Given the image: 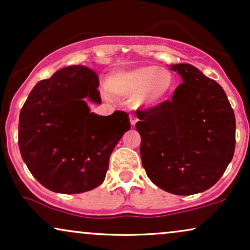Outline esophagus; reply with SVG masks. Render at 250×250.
Wrapping results in <instances>:
<instances>
[{
  "mask_svg": "<svg viewBox=\"0 0 250 250\" xmlns=\"http://www.w3.org/2000/svg\"><path fill=\"white\" fill-rule=\"evenodd\" d=\"M137 122H138V118H137L136 116H130V123H131L132 126L136 125Z\"/></svg>",
  "mask_w": 250,
  "mask_h": 250,
  "instance_id": "obj_1",
  "label": "esophagus"
}]
</instances>
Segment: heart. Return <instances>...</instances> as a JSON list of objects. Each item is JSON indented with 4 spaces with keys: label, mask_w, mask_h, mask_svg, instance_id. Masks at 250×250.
<instances>
[{
    "label": "heart",
    "mask_w": 250,
    "mask_h": 250,
    "mask_svg": "<svg viewBox=\"0 0 250 250\" xmlns=\"http://www.w3.org/2000/svg\"><path fill=\"white\" fill-rule=\"evenodd\" d=\"M174 76L169 70L154 65L117 72L106 81L108 92L134 98L136 106L143 108L159 106L166 102L174 90Z\"/></svg>",
    "instance_id": "obj_1"
}]
</instances>
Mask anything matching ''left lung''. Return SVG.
I'll return each instance as SVG.
<instances>
[{
    "mask_svg": "<svg viewBox=\"0 0 250 250\" xmlns=\"http://www.w3.org/2000/svg\"><path fill=\"white\" fill-rule=\"evenodd\" d=\"M184 83L171 101L137 111L140 157L154 185L177 195L218 183L235 151V116L226 92L190 64L171 65Z\"/></svg>",
    "mask_w": 250,
    "mask_h": 250,
    "instance_id": "left-lung-1",
    "label": "left lung"
}]
</instances>
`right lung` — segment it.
Segmentation results:
<instances>
[{
  "label": "right lung",
  "instance_id": "1",
  "mask_svg": "<svg viewBox=\"0 0 250 250\" xmlns=\"http://www.w3.org/2000/svg\"><path fill=\"white\" fill-rule=\"evenodd\" d=\"M93 70L71 65L35 85L20 113L19 146L26 167L45 188L77 194L104 181L113 148L131 128L128 114L91 112L101 104Z\"/></svg>",
  "mask_w": 250,
  "mask_h": 250
}]
</instances>
